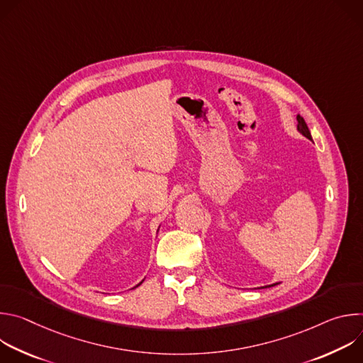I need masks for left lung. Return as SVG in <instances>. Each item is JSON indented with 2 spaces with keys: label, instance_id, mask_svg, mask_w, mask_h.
Listing matches in <instances>:
<instances>
[{
  "label": "left lung",
  "instance_id": "8db88e82",
  "mask_svg": "<svg viewBox=\"0 0 363 363\" xmlns=\"http://www.w3.org/2000/svg\"><path fill=\"white\" fill-rule=\"evenodd\" d=\"M297 130H298L303 136H306L307 139L312 140V135H310V130H308V128H307L304 119H303L300 115H297ZM276 284H279V283H274V284H270V286H266V287H273V286H276Z\"/></svg>",
  "mask_w": 363,
  "mask_h": 363
}]
</instances>
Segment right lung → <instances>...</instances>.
Returning a JSON list of instances; mask_svg holds the SVG:
<instances>
[{"label":"right lung","instance_id":"1","mask_svg":"<svg viewBox=\"0 0 363 363\" xmlns=\"http://www.w3.org/2000/svg\"><path fill=\"white\" fill-rule=\"evenodd\" d=\"M140 283H142V281H140ZM140 283H139V284H140ZM139 284H138V286H139Z\"/></svg>","mask_w":363,"mask_h":363}]
</instances>
